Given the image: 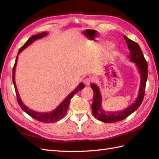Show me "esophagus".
Instances as JSON below:
<instances>
[{
  "instance_id": "obj_1",
  "label": "esophagus",
  "mask_w": 159,
  "mask_h": 159,
  "mask_svg": "<svg viewBox=\"0 0 159 159\" xmlns=\"http://www.w3.org/2000/svg\"><path fill=\"white\" fill-rule=\"evenodd\" d=\"M83 83H84V84L87 86H89L90 85V83H91V80L89 79H85L83 80Z\"/></svg>"
}]
</instances>
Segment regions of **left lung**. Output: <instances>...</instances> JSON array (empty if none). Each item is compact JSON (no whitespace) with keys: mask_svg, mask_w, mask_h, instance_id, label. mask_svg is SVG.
<instances>
[{"mask_svg":"<svg viewBox=\"0 0 159 159\" xmlns=\"http://www.w3.org/2000/svg\"><path fill=\"white\" fill-rule=\"evenodd\" d=\"M124 38L126 40L130 51L128 56L129 59H130L131 62L135 63L138 71L140 74V88L136 99L127 108L120 111H107L102 107V96L99 86L96 83H92L90 87L94 92L93 103L92 105V114L98 120L103 122L112 123L125 120L138 108L142 103L145 95V85L148 76V62L144 57V55L139 45L136 42L129 39L127 37L124 36Z\"/></svg>","mask_w":159,"mask_h":159,"instance_id":"1","label":"left lung"}]
</instances>
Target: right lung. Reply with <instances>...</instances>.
I'll list each match as a JSON object with an SVG mask.
<instances>
[{
    "mask_svg": "<svg viewBox=\"0 0 159 159\" xmlns=\"http://www.w3.org/2000/svg\"><path fill=\"white\" fill-rule=\"evenodd\" d=\"M48 34V33H47V32H43L42 33L34 34V35L30 37V38L28 39V41L25 42L21 48H20L18 53H17V56L15 60V64H14V67H13L12 80H13V84L14 85V88H15V92H16V94L17 97V102H18L20 107L21 108L23 111H24L25 112H26V113L28 115H30L31 117L34 118V120L39 121V122H42L44 123H52V122H57V121L62 119V118L65 116V115L67 114V108L69 107V106H70V100L71 99V97H73L76 92H78L79 91H80V89H82L85 88V85L83 84V83L82 82L80 83L79 85H78L73 91L70 92V93L65 98V99L63 100L56 108L53 110V111H49V112H41L35 111H34V110H32L28 107H27V106L24 104V102H22L21 97H20V95L18 92V89H17L16 84L15 82V71H16L17 60H18V55L20 54V53H21L23 50H24L25 48H27L28 46H30V44H33L34 41H36L37 39L43 38L44 37L47 36Z\"/></svg>",
    "mask_w": 159,
    "mask_h": 159,
    "instance_id": "add662e5",
    "label": "right lung"
}]
</instances>
